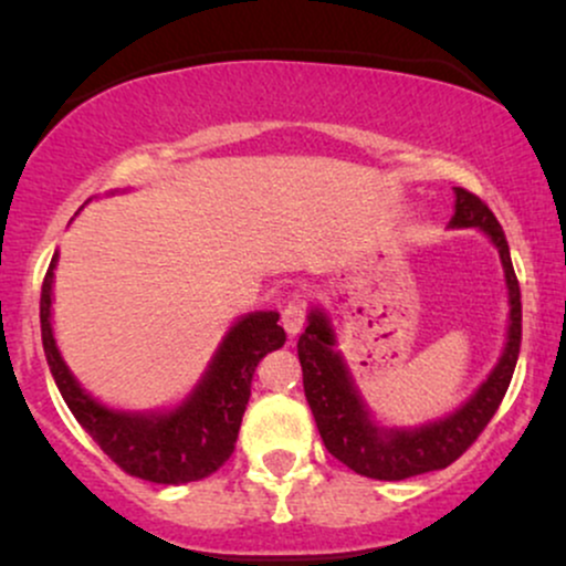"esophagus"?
<instances>
[{"label":"esophagus","instance_id":"1","mask_svg":"<svg viewBox=\"0 0 566 566\" xmlns=\"http://www.w3.org/2000/svg\"><path fill=\"white\" fill-rule=\"evenodd\" d=\"M303 324H305V311L301 308V305H295V303L284 305V308H282V327L287 329V335L295 337L303 329Z\"/></svg>","mask_w":566,"mask_h":566}]
</instances>
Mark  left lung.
<instances>
[{
    "mask_svg": "<svg viewBox=\"0 0 566 566\" xmlns=\"http://www.w3.org/2000/svg\"><path fill=\"white\" fill-rule=\"evenodd\" d=\"M454 197L458 199H454L452 226L454 229H471V226L482 229L495 242L505 269L511 303L509 343H505L503 356L490 378L482 382V388L458 412L439 423L415 428V431H394V428L380 431L369 420L340 354L333 350L335 333L322 311H311L308 327L297 340L305 399L314 412L324 447L333 458L361 476L401 482V479L418 476V473L447 469L469 450L486 423L495 418L500 401L511 386L513 369H516L518 348H522V290L513 274L509 242H505L497 218L476 193L454 188Z\"/></svg>",
    "mask_w": 566,
    "mask_h": 566,
    "instance_id": "obj_1",
    "label": "left lung"
}]
</instances>
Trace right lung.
Here are the masks:
<instances>
[{
    "label": "right lung",
    "mask_w": 566,
    "mask_h": 566,
    "mask_svg": "<svg viewBox=\"0 0 566 566\" xmlns=\"http://www.w3.org/2000/svg\"><path fill=\"white\" fill-rule=\"evenodd\" d=\"M55 261L57 255L50 261L39 297L42 346L57 391L80 426L129 476L154 484H188L216 473L231 458L237 444L258 361L287 340L284 329L279 327L276 311L250 314L233 324L205 380L172 412H114L82 391L66 361L57 354L53 327H50Z\"/></svg>",
    "instance_id": "obj_1"
}]
</instances>
